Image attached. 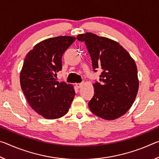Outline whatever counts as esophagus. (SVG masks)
Instances as JSON below:
<instances>
[{"mask_svg": "<svg viewBox=\"0 0 159 159\" xmlns=\"http://www.w3.org/2000/svg\"><path fill=\"white\" fill-rule=\"evenodd\" d=\"M83 85V83H76V86L77 88H80L81 86Z\"/></svg>", "mask_w": 159, "mask_h": 159, "instance_id": "34e87169", "label": "esophagus"}]
</instances>
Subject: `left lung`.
Here are the masks:
<instances>
[{"label": "left lung", "instance_id": "left-lung-1", "mask_svg": "<svg viewBox=\"0 0 159 159\" xmlns=\"http://www.w3.org/2000/svg\"><path fill=\"white\" fill-rule=\"evenodd\" d=\"M84 42L94 71L102 70L95 94L88 102L90 111L106 120H114L127 112L136 98L139 81L135 62L117 42L93 33L77 36Z\"/></svg>", "mask_w": 159, "mask_h": 159}]
</instances>
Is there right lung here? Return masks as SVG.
I'll return each instance as SVG.
<instances>
[{
    "label": "right lung",
    "instance_id": "right-lung-1",
    "mask_svg": "<svg viewBox=\"0 0 159 159\" xmlns=\"http://www.w3.org/2000/svg\"><path fill=\"white\" fill-rule=\"evenodd\" d=\"M76 40L71 36L50 38L35 45L26 55L20 73V85L29 105L48 119L65 115L75 96L71 85L58 82L64 52Z\"/></svg>",
    "mask_w": 159,
    "mask_h": 159
}]
</instances>
